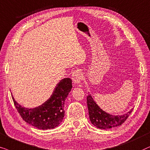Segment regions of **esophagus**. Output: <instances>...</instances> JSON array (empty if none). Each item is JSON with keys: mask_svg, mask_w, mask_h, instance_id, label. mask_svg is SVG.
<instances>
[{"mask_svg": "<svg viewBox=\"0 0 150 150\" xmlns=\"http://www.w3.org/2000/svg\"><path fill=\"white\" fill-rule=\"evenodd\" d=\"M72 79H73V83L75 85L80 86L81 84V79H82V74L80 71H75L72 75Z\"/></svg>", "mask_w": 150, "mask_h": 150, "instance_id": "obj_1", "label": "esophagus"}]
</instances>
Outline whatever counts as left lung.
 <instances>
[{
	"instance_id": "1",
	"label": "left lung",
	"mask_w": 150,
	"mask_h": 150,
	"mask_svg": "<svg viewBox=\"0 0 150 150\" xmlns=\"http://www.w3.org/2000/svg\"><path fill=\"white\" fill-rule=\"evenodd\" d=\"M87 106L91 122L99 129H110L119 126L125 122L133 109L122 115H113L101 108L94 100L91 94L87 97Z\"/></svg>"
}]
</instances>
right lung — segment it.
Returning a JSON list of instances; mask_svg holds the SVG:
<instances>
[{
	"instance_id": "right-lung-1",
	"label": "right lung",
	"mask_w": 150,
	"mask_h": 150,
	"mask_svg": "<svg viewBox=\"0 0 150 150\" xmlns=\"http://www.w3.org/2000/svg\"><path fill=\"white\" fill-rule=\"evenodd\" d=\"M72 87L71 79H61L49 99L42 105L31 108L22 106L13 95L12 99L18 112L27 123L40 129H53L62 122L64 102Z\"/></svg>"
}]
</instances>
